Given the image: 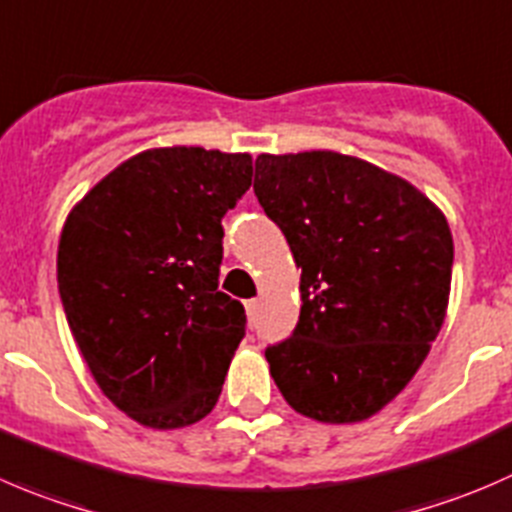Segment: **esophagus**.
I'll return each instance as SVG.
<instances>
[{
  "label": "esophagus",
  "mask_w": 512,
  "mask_h": 512,
  "mask_svg": "<svg viewBox=\"0 0 512 512\" xmlns=\"http://www.w3.org/2000/svg\"><path fill=\"white\" fill-rule=\"evenodd\" d=\"M246 313H249V318H251V321H254L256 313H258V301H256V298L246 301Z\"/></svg>",
  "instance_id": "obj_1"
}]
</instances>
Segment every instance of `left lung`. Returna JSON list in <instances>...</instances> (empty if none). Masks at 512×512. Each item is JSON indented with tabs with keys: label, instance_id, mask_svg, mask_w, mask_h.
I'll use <instances>...</instances> for the list:
<instances>
[{
	"label": "left lung",
	"instance_id": "obj_1",
	"mask_svg": "<svg viewBox=\"0 0 512 512\" xmlns=\"http://www.w3.org/2000/svg\"><path fill=\"white\" fill-rule=\"evenodd\" d=\"M254 191L301 268L296 331L266 348L288 406L361 423L411 383L450 298L453 236L421 189L338 151L261 154Z\"/></svg>",
	"mask_w": 512,
	"mask_h": 512
}]
</instances>
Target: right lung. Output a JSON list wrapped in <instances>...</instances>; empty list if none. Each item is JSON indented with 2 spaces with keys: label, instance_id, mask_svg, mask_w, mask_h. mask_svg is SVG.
<instances>
[{
  "label": "right lung",
  "instance_id": "obj_1",
  "mask_svg": "<svg viewBox=\"0 0 512 512\" xmlns=\"http://www.w3.org/2000/svg\"><path fill=\"white\" fill-rule=\"evenodd\" d=\"M251 176V154L146 149L64 221L57 281L69 328L96 386L139 426H194L219 401L246 323L219 291L221 219Z\"/></svg>",
  "mask_w": 512,
  "mask_h": 512
}]
</instances>
